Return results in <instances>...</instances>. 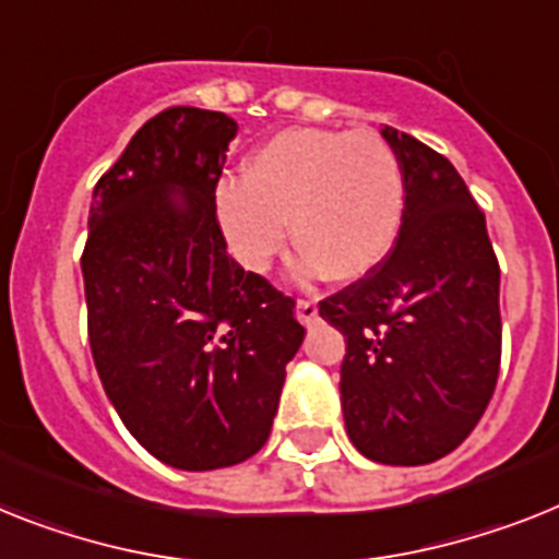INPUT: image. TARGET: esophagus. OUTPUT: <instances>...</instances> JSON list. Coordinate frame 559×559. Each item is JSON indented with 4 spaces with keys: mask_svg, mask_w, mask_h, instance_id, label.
<instances>
[{
    "mask_svg": "<svg viewBox=\"0 0 559 559\" xmlns=\"http://www.w3.org/2000/svg\"><path fill=\"white\" fill-rule=\"evenodd\" d=\"M295 316H298V321H301L304 326H312V323L318 321V304L309 301V298H298V304H295Z\"/></svg>",
    "mask_w": 559,
    "mask_h": 559,
    "instance_id": "esophagus-1",
    "label": "esophagus"
}]
</instances>
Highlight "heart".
I'll use <instances>...</instances> for the list:
<instances>
[{
  "instance_id": "heart-1",
  "label": "heart",
  "mask_w": 559,
  "mask_h": 559,
  "mask_svg": "<svg viewBox=\"0 0 559 559\" xmlns=\"http://www.w3.org/2000/svg\"><path fill=\"white\" fill-rule=\"evenodd\" d=\"M215 210L247 270H270L293 229L298 278L358 281L395 247L406 181L395 150L372 130L287 128L252 150L243 181L218 187Z\"/></svg>"
}]
</instances>
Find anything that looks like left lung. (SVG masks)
<instances>
[{
  "label": "left lung",
  "instance_id": "left-lung-1",
  "mask_svg": "<svg viewBox=\"0 0 559 559\" xmlns=\"http://www.w3.org/2000/svg\"><path fill=\"white\" fill-rule=\"evenodd\" d=\"M406 210L395 250L318 312L344 332L341 406L364 457L424 466L475 429L500 372V266L452 162L383 128Z\"/></svg>",
  "mask_w": 559,
  "mask_h": 559
}]
</instances>
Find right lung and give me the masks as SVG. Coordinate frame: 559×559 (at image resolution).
Listing matches in <instances>:
<instances>
[{
  "label": "right lung",
  "mask_w": 559,
  "mask_h": 559,
  "mask_svg": "<svg viewBox=\"0 0 559 559\" xmlns=\"http://www.w3.org/2000/svg\"><path fill=\"white\" fill-rule=\"evenodd\" d=\"M238 124L170 107L93 187L82 255L93 364L156 461L236 466L270 438L304 341L295 301L227 252L215 185Z\"/></svg>",
  "instance_id": "add662e5"
}]
</instances>
